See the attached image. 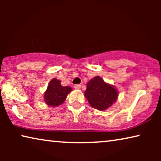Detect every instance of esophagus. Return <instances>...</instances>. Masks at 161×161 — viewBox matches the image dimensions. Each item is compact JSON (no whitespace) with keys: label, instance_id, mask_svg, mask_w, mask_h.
<instances>
[{"label":"esophagus","instance_id":"esophagus-1","mask_svg":"<svg viewBox=\"0 0 161 161\" xmlns=\"http://www.w3.org/2000/svg\"><path fill=\"white\" fill-rule=\"evenodd\" d=\"M74 88L75 89H80V84H76L74 86Z\"/></svg>","mask_w":161,"mask_h":161}]
</instances>
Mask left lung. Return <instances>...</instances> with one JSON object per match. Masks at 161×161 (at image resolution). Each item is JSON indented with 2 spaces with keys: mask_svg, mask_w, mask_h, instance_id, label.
<instances>
[{
  "mask_svg": "<svg viewBox=\"0 0 161 161\" xmlns=\"http://www.w3.org/2000/svg\"><path fill=\"white\" fill-rule=\"evenodd\" d=\"M118 90L105 82L100 76L91 79L86 85L84 95L90 105L99 111H105L113 105L118 98Z\"/></svg>",
  "mask_w": 161,
  "mask_h": 161,
  "instance_id": "obj_1",
  "label": "left lung"
}]
</instances>
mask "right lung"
<instances>
[{
    "label": "right lung",
    "instance_id": "add662e5",
    "mask_svg": "<svg viewBox=\"0 0 161 161\" xmlns=\"http://www.w3.org/2000/svg\"><path fill=\"white\" fill-rule=\"evenodd\" d=\"M70 86H63L61 80L53 78L48 83L47 90L44 93V100L48 106L57 107L64 102L72 91Z\"/></svg>",
    "mask_w": 161,
    "mask_h": 161
}]
</instances>
